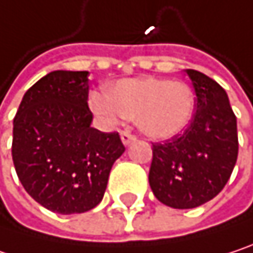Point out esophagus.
I'll use <instances>...</instances> for the list:
<instances>
[{"instance_id":"esophagus-1","label":"esophagus","mask_w":253,"mask_h":253,"mask_svg":"<svg viewBox=\"0 0 253 253\" xmlns=\"http://www.w3.org/2000/svg\"><path fill=\"white\" fill-rule=\"evenodd\" d=\"M122 140H123V143L125 145H130L131 142H134L136 140V136L134 134H131L130 131H127V130H123L122 131Z\"/></svg>"}]
</instances>
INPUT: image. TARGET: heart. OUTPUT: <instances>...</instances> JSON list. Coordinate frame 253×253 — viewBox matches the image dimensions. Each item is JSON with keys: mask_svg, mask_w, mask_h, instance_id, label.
<instances>
[{"mask_svg": "<svg viewBox=\"0 0 253 253\" xmlns=\"http://www.w3.org/2000/svg\"><path fill=\"white\" fill-rule=\"evenodd\" d=\"M195 92L184 82L158 77L119 80L108 93L89 96L92 111L108 125L136 119L142 133L169 139L189 126L195 113Z\"/></svg>", "mask_w": 253, "mask_h": 253, "instance_id": "heart-1", "label": "heart"}]
</instances>
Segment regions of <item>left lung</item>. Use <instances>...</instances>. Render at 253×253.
<instances>
[{
  "instance_id": "left-lung-1",
  "label": "left lung",
  "mask_w": 253,
  "mask_h": 253,
  "mask_svg": "<svg viewBox=\"0 0 253 253\" xmlns=\"http://www.w3.org/2000/svg\"><path fill=\"white\" fill-rule=\"evenodd\" d=\"M196 95V113L181 133L152 143L149 184L155 198L176 210L196 208L215 198L234 169L239 140L226 90L211 77L184 70Z\"/></svg>"
}]
</instances>
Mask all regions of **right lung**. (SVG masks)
<instances>
[{
	"label": "right lung",
	"instance_id": "obj_1",
	"mask_svg": "<svg viewBox=\"0 0 253 253\" xmlns=\"http://www.w3.org/2000/svg\"><path fill=\"white\" fill-rule=\"evenodd\" d=\"M87 72H51L25 93L13 122L11 155L25 190L57 214H80L104 198L125 152L117 131L90 127Z\"/></svg>",
	"mask_w": 253,
	"mask_h": 253
}]
</instances>
